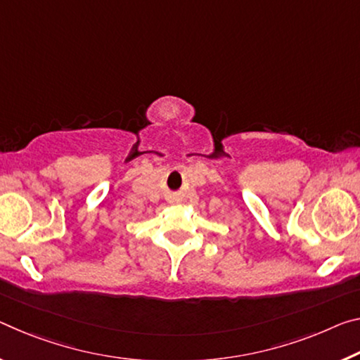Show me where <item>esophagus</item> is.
I'll use <instances>...</instances> for the list:
<instances>
[{
	"label": "esophagus",
	"mask_w": 360,
	"mask_h": 360,
	"mask_svg": "<svg viewBox=\"0 0 360 360\" xmlns=\"http://www.w3.org/2000/svg\"><path fill=\"white\" fill-rule=\"evenodd\" d=\"M169 200H171V202H179V198H178V195H171Z\"/></svg>",
	"instance_id": "esophagus-1"
}]
</instances>
